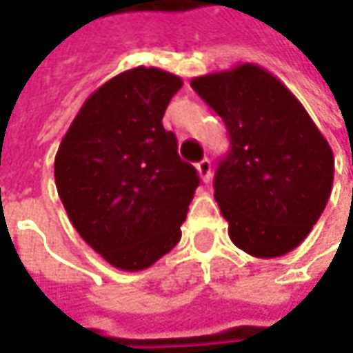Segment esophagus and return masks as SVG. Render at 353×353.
Returning <instances> with one entry per match:
<instances>
[{"label":"esophagus","mask_w":353,"mask_h":353,"mask_svg":"<svg viewBox=\"0 0 353 353\" xmlns=\"http://www.w3.org/2000/svg\"><path fill=\"white\" fill-rule=\"evenodd\" d=\"M196 169H198V174H200V179H202L204 183H210V179H212L210 159H202V161L196 165Z\"/></svg>","instance_id":"esophagus-1"}]
</instances>
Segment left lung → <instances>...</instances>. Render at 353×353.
Here are the masks:
<instances>
[{"instance_id": "8db88e82", "label": "left lung", "mask_w": 353, "mask_h": 353, "mask_svg": "<svg viewBox=\"0 0 353 353\" xmlns=\"http://www.w3.org/2000/svg\"><path fill=\"white\" fill-rule=\"evenodd\" d=\"M190 86L230 135V151L214 174V198L232 241L253 257L292 251L332 192L328 141L289 88L257 64L198 76Z\"/></svg>"}]
</instances>
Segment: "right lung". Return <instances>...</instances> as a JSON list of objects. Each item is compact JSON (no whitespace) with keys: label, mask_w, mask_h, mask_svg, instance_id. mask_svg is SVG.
Masks as SVG:
<instances>
[{"label":"right lung","mask_w":353,"mask_h":353,"mask_svg":"<svg viewBox=\"0 0 353 353\" xmlns=\"http://www.w3.org/2000/svg\"><path fill=\"white\" fill-rule=\"evenodd\" d=\"M183 80L137 66L96 90L70 123L54 181L76 232L121 271H141L181 239L200 184L163 116Z\"/></svg>","instance_id":"right-lung-1"}]
</instances>
